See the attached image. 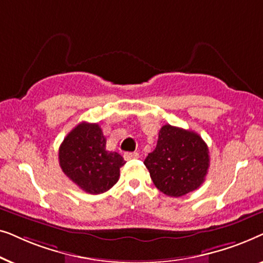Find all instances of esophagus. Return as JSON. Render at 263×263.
<instances>
[{
	"label": "esophagus",
	"instance_id": "34e87169",
	"mask_svg": "<svg viewBox=\"0 0 263 263\" xmlns=\"http://www.w3.org/2000/svg\"><path fill=\"white\" fill-rule=\"evenodd\" d=\"M139 153L138 152H125L124 153V159H138Z\"/></svg>",
	"mask_w": 263,
	"mask_h": 263
}]
</instances>
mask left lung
Instances as JSON below:
<instances>
[{"instance_id":"obj_1","label":"left lung","mask_w":263,"mask_h":263,"mask_svg":"<svg viewBox=\"0 0 263 263\" xmlns=\"http://www.w3.org/2000/svg\"><path fill=\"white\" fill-rule=\"evenodd\" d=\"M208 147L195 132L163 125L156 149L143 161L154 185L171 197L194 192L204 182L210 167Z\"/></svg>"}]
</instances>
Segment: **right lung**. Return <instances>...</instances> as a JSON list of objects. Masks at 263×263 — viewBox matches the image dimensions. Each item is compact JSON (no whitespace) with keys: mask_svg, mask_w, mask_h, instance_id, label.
I'll return each mask as SVG.
<instances>
[{"mask_svg":"<svg viewBox=\"0 0 263 263\" xmlns=\"http://www.w3.org/2000/svg\"><path fill=\"white\" fill-rule=\"evenodd\" d=\"M106 139L97 123L81 122L64 138L60 166L70 181L88 194L105 193L116 184L123 157L105 148Z\"/></svg>","mask_w":263,"mask_h":263,"instance_id":"obj_1","label":"right lung"}]
</instances>
